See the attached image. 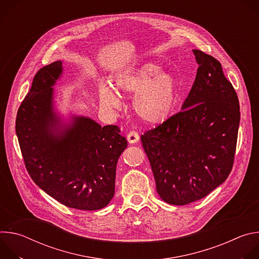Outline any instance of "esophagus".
Returning a JSON list of instances; mask_svg holds the SVG:
<instances>
[{
    "label": "esophagus",
    "instance_id": "1",
    "mask_svg": "<svg viewBox=\"0 0 259 259\" xmlns=\"http://www.w3.org/2000/svg\"><path fill=\"white\" fill-rule=\"evenodd\" d=\"M127 140L130 142V143H135L139 140V135L136 131H130L128 134H127Z\"/></svg>",
    "mask_w": 259,
    "mask_h": 259
}]
</instances>
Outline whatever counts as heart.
<instances>
[{"instance_id":"b5f03b06","label":"heart","mask_w":259,"mask_h":259,"mask_svg":"<svg viewBox=\"0 0 259 259\" xmlns=\"http://www.w3.org/2000/svg\"><path fill=\"white\" fill-rule=\"evenodd\" d=\"M160 66L145 63L118 76L115 87L123 93L137 92L133 106L136 114L151 124L164 122L172 113L177 99V82L169 73H161ZM100 100L106 106H117L119 98L108 86H101Z\"/></svg>"}]
</instances>
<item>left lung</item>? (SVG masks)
I'll return each instance as SVG.
<instances>
[{
    "instance_id": "8db88e82",
    "label": "left lung",
    "mask_w": 259,
    "mask_h": 259,
    "mask_svg": "<svg viewBox=\"0 0 259 259\" xmlns=\"http://www.w3.org/2000/svg\"><path fill=\"white\" fill-rule=\"evenodd\" d=\"M199 63L180 112L141 135L157 192L172 205L208 196L229 177L235 160L240 105L220 62L194 50Z\"/></svg>"
}]
</instances>
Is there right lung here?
Masks as SVG:
<instances>
[{
  "label": "right lung",
  "instance_id": "obj_1",
  "mask_svg": "<svg viewBox=\"0 0 259 259\" xmlns=\"http://www.w3.org/2000/svg\"><path fill=\"white\" fill-rule=\"evenodd\" d=\"M61 61L40 68L21 102L15 129L25 168L46 194L69 208L98 210L115 195L116 167L127 147L117 125L101 127L78 117L57 131L53 88L62 71Z\"/></svg>",
  "mask_w": 259,
  "mask_h": 259
}]
</instances>
